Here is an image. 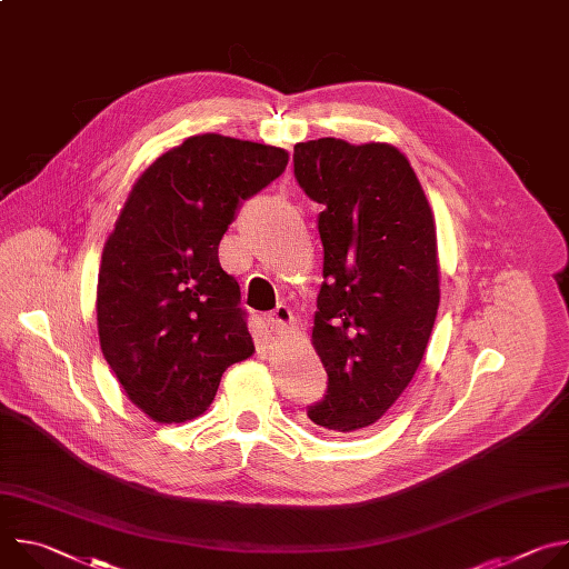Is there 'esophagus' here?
Instances as JSON below:
<instances>
[{"label":"esophagus","mask_w":569,"mask_h":569,"mask_svg":"<svg viewBox=\"0 0 569 569\" xmlns=\"http://www.w3.org/2000/svg\"><path fill=\"white\" fill-rule=\"evenodd\" d=\"M268 323L274 333H283L292 323V310L286 303H277V308L268 315Z\"/></svg>","instance_id":"1"}]
</instances>
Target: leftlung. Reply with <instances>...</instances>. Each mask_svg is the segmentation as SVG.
<instances>
[{"mask_svg":"<svg viewBox=\"0 0 569 569\" xmlns=\"http://www.w3.org/2000/svg\"><path fill=\"white\" fill-rule=\"evenodd\" d=\"M295 178L317 204L323 281L312 345L327 369L308 419L333 432L376 423L415 378L439 308L437 229L400 150L323 137L295 146Z\"/></svg>","mask_w":569,"mask_h":569,"instance_id":"1","label":"left lung"}]
</instances>
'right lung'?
Wrapping results in <instances>:
<instances>
[{"label": "right lung", "instance_id": "right-lung-1", "mask_svg": "<svg viewBox=\"0 0 569 569\" xmlns=\"http://www.w3.org/2000/svg\"><path fill=\"white\" fill-rule=\"evenodd\" d=\"M288 167L283 148L189 137L132 187L99 272V338L128 398L152 421L184 423L224 369L252 356L238 281L218 246L242 202Z\"/></svg>", "mask_w": 569, "mask_h": 569}]
</instances>
